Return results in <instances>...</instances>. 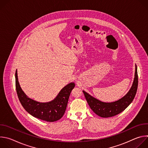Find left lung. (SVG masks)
Returning <instances> with one entry per match:
<instances>
[{"mask_svg":"<svg viewBox=\"0 0 148 148\" xmlns=\"http://www.w3.org/2000/svg\"><path fill=\"white\" fill-rule=\"evenodd\" d=\"M138 84V77L137 67L135 64V77L132 85L129 91L119 99L111 102H105L91 96L85 91L82 92L90 107L95 114L102 118H108L122 112L131 103L136 94Z\"/></svg>","mask_w":148,"mask_h":148,"instance_id":"left-lung-1","label":"left lung"}]
</instances>
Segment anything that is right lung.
Wrapping results in <instances>:
<instances>
[{
	"label": "right lung",
	"mask_w": 148,
	"mask_h": 148,
	"mask_svg": "<svg viewBox=\"0 0 148 148\" xmlns=\"http://www.w3.org/2000/svg\"><path fill=\"white\" fill-rule=\"evenodd\" d=\"M15 79L18 98L21 104L29 114L47 122L58 121L64 115L70 93L75 87L74 82H70L62 88L53 100L47 102H40L29 98L22 90L18 81L17 70Z\"/></svg>",
	"instance_id": "add662e5"
}]
</instances>
